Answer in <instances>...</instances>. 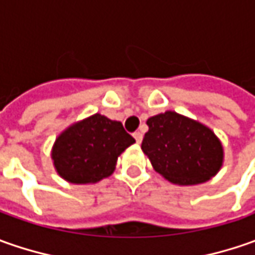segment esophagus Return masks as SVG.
<instances>
[{"instance_id": "34e87169", "label": "esophagus", "mask_w": 255, "mask_h": 255, "mask_svg": "<svg viewBox=\"0 0 255 255\" xmlns=\"http://www.w3.org/2000/svg\"><path fill=\"white\" fill-rule=\"evenodd\" d=\"M133 137H134V140H136V143H142V139H143V134L142 132H134L133 133Z\"/></svg>"}]
</instances>
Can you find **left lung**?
I'll return each mask as SVG.
<instances>
[{"instance_id": "left-lung-1", "label": "left lung", "mask_w": 255, "mask_h": 255, "mask_svg": "<svg viewBox=\"0 0 255 255\" xmlns=\"http://www.w3.org/2000/svg\"><path fill=\"white\" fill-rule=\"evenodd\" d=\"M146 123L142 150L167 181L194 186L220 171L224 147L209 126L174 111L154 115Z\"/></svg>"}]
</instances>
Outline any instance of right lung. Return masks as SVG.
<instances>
[{"instance_id": "add662e5", "label": "right lung", "mask_w": 255, "mask_h": 255, "mask_svg": "<svg viewBox=\"0 0 255 255\" xmlns=\"http://www.w3.org/2000/svg\"><path fill=\"white\" fill-rule=\"evenodd\" d=\"M133 143L122 123L95 113L58 134L51 159L56 173L68 183L93 184L112 174L118 157Z\"/></svg>"}]
</instances>
